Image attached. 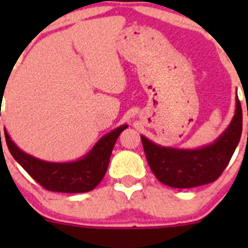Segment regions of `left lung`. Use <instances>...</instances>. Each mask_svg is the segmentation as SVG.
<instances>
[{"instance_id": "left-lung-1", "label": "left lung", "mask_w": 248, "mask_h": 248, "mask_svg": "<svg viewBox=\"0 0 248 248\" xmlns=\"http://www.w3.org/2000/svg\"><path fill=\"white\" fill-rule=\"evenodd\" d=\"M242 132V109H236L228 128L212 144L194 150L164 147L141 136L147 163L155 176L174 188H192L214 182L228 166Z\"/></svg>"}]
</instances>
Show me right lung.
<instances>
[{"mask_svg": "<svg viewBox=\"0 0 248 248\" xmlns=\"http://www.w3.org/2000/svg\"><path fill=\"white\" fill-rule=\"evenodd\" d=\"M127 127V124L117 127L99 139L86 156L67 163H52L36 158L21 151L12 141L6 129L4 137L14 159L42 187L47 191L61 193H85L93 189L102 181L108 169L116 139Z\"/></svg>", "mask_w": 248, "mask_h": 248, "instance_id": "obj_1", "label": "right lung"}]
</instances>
